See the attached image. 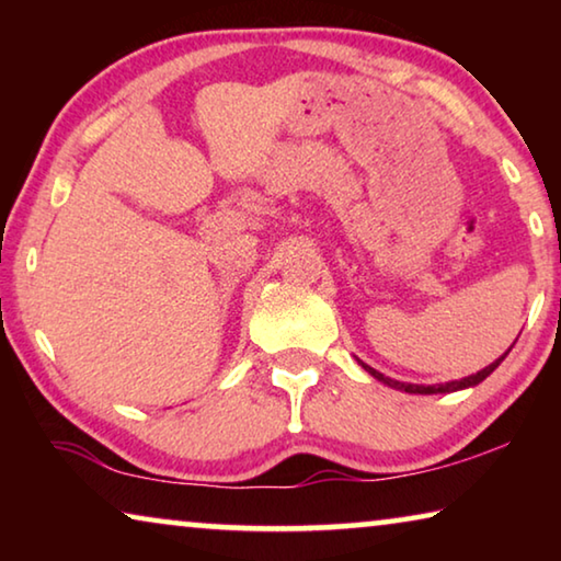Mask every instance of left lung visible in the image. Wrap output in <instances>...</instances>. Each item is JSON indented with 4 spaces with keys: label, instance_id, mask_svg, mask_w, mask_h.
<instances>
[{
    "label": "left lung",
    "instance_id": "obj_1",
    "mask_svg": "<svg viewBox=\"0 0 561 561\" xmlns=\"http://www.w3.org/2000/svg\"><path fill=\"white\" fill-rule=\"evenodd\" d=\"M515 346V344H512ZM512 346L505 351V354H502L497 360H492L490 366H485L482 368V371H478V374H472V376H465V378H460V381H448V383H435V386H423V383H403V381H396V378H388V376H383L381 371H376V368H371L368 364H364V360H358L360 366L366 368L368 374H371L376 381H381V383H386V386H391V388H396V391H405V393H421V396H431V393H453V391H462V388H472V386H478V383H482L485 381V378L495 371V368L502 364V360H505V356L510 354L512 351Z\"/></svg>",
    "mask_w": 561,
    "mask_h": 561
}]
</instances>
